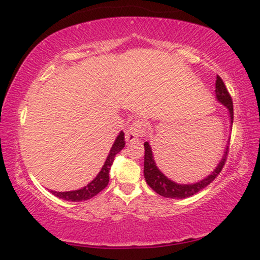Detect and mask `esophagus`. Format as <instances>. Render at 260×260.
Wrapping results in <instances>:
<instances>
[{
  "instance_id": "1",
  "label": "esophagus",
  "mask_w": 260,
  "mask_h": 260,
  "mask_svg": "<svg viewBox=\"0 0 260 260\" xmlns=\"http://www.w3.org/2000/svg\"><path fill=\"white\" fill-rule=\"evenodd\" d=\"M145 129H146V126L141 120H134L131 126L128 127L126 131V141L127 143H134L139 139L140 137L144 136Z\"/></svg>"
}]
</instances>
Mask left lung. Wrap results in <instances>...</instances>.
Listing matches in <instances>:
<instances>
[{
  "instance_id": "1",
  "label": "left lung",
  "mask_w": 260,
  "mask_h": 260,
  "mask_svg": "<svg viewBox=\"0 0 260 260\" xmlns=\"http://www.w3.org/2000/svg\"><path fill=\"white\" fill-rule=\"evenodd\" d=\"M215 94L216 100L220 103L226 107L230 113L231 117V123H233V101L232 98L226 89V85L220 76H216V82H215ZM145 158H144V177L146 179V183L154 190L155 192L159 193L160 196L168 197V199H186L195 195L202 189H205L207 185H209L214 179L216 178V176L220 174L222 170L224 161L228 155V146H226L223 152L222 158L219 161V164L215 168L212 174L207 176L206 178L201 179V181L196 183H191V184H179L171 181L170 178H168L162 172L159 170L157 164H155L153 153H152V148L150 144L145 143Z\"/></svg>"
}]
</instances>
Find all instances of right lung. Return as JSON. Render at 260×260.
I'll use <instances>...</instances> for the list:
<instances>
[{
    "label": "right lung",
    "mask_w": 260,
    "mask_h": 260,
    "mask_svg": "<svg viewBox=\"0 0 260 260\" xmlns=\"http://www.w3.org/2000/svg\"><path fill=\"white\" fill-rule=\"evenodd\" d=\"M124 144H126L124 143V133L121 131L115 141H114L112 148H110L109 154L106 159L105 165L102 166L101 171H100L99 175L96 176V177L92 179L88 185L84 186V188L78 189V190H72V191H65V192L53 191V190H51V192L53 193L54 196L59 197L61 200L72 201V202L85 201V200L91 199V197H94L95 195H98L100 191H102V190L108 185L109 170L113 165L114 158H115V155L124 147Z\"/></svg>",
    "instance_id": "obj_1"
}]
</instances>
